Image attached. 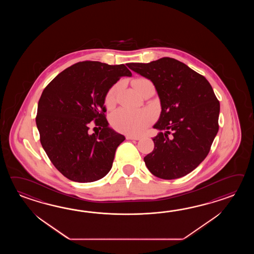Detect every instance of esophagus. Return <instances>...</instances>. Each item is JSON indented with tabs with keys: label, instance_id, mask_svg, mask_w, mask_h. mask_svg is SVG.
<instances>
[{
	"label": "esophagus",
	"instance_id": "esophagus-1",
	"mask_svg": "<svg viewBox=\"0 0 254 254\" xmlns=\"http://www.w3.org/2000/svg\"><path fill=\"white\" fill-rule=\"evenodd\" d=\"M126 139L127 140H140V137H138V136H132V135H127L126 136Z\"/></svg>",
	"mask_w": 254,
	"mask_h": 254
}]
</instances>
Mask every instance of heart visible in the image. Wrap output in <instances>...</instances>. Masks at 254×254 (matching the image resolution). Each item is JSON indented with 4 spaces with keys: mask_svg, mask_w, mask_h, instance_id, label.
Listing matches in <instances>:
<instances>
[{
    "mask_svg": "<svg viewBox=\"0 0 254 254\" xmlns=\"http://www.w3.org/2000/svg\"><path fill=\"white\" fill-rule=\"evenodd\" d=\"M151 81L146 78H139L135 80L134 86L138 92H141L142 88ZM117 85H114L109 90L105 96V103L107 106H112L115 102ZM111 124L115 129L129 134L142 133L148 125L153 120V114L149 110L132 111L129 109L120 108L111 115Z\"/></svg>",
    "mask_w": 254,
    "mask_h": 254,
    "instance_id": "heart-1",
    "label": "heart"
}]
</instances>
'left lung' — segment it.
<instances>
[{
  "label": "left lung",
  "instance_id": "left-lung-1",
  "mask_svg": "<svg viewBox=\"0 0 254 254\" xmlns=\"http://www.w3.org/2000/svg\"><path fill=\"white\" fill-rule=\"evenodd\" d=\"M127 65L152 81L161 101L162 113L153 126L160 132L152 139L153 151L144 157L146 166L164 180L187 175L208 155L219 130L220 103L212 87L204 76L173 58Z\"/></svg>",
  "mask_w": 254,
  "mask_h": 254
}]
</instances>
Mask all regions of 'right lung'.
<instances>
[{"mask_svg": "<svg viewBox=\"0 0 254 254\" xmlns=\"http://www.w3.org/2000/svg\"><path fill=\"white\" fill-rule=\"evenodd\" d=\"M123 76H131L125 64L85 61L63 70L43 90L36 115L40 140L50 161L70 181L92 183L112 169L125 137L109 127L103 104ZM91 121L101 132L88 134Z\"/></svg>", "mask_w": 254, "mask_h": 254, "instance_id": "1", "label": "right lung"}]
</instances>
